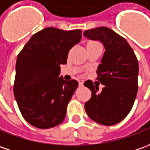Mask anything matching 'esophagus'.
I'll use <instances>...</instances> for the list:
<instances>
[{"instance_id": "34e87169", "label": "esophagus", "mask_w": 150, "mask_h": 150, "mask_svg": "<svg viewBox=\"0 0 150 150\" xmlns=\"http://www.w3.org/2000/svg\"><path fill=\"white\" fill-rule=\"evenodd\" d=\"M83 85H84V81H83V80H79V85L82 86Z\"/></svg>"}]
</instances>
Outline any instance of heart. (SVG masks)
I'll return each mask as SVG.
<instances>
[{
    "label": "heart",
    "mask_w": 150,
    "mask_h": 150,
    "mask_svg": "<svg viewBox=\"0 0 150 150\" xmlns=\"http://www.w3.org/2000/svg\"><path fill=\"white\" fill-rule=\"evenodd\" d=\"M91 43H96V42H94V41H91V42H89L88 44H91Z\"/></svg>",
    "instance_id": "b5f03b06"
}]
</instances>
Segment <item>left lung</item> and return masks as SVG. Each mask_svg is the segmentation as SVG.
Here are the masks:
<instances>
[{"instance_id":"1","label":"left lung","mask_w":150,"mask_h":150,"mask_svg":"<svg viewBox=\"0 0 150 150\" xmlns=\"http://www.w3.org/2000/svg\"><path fill=\"white\" fill-rule=\"evenodd\" d=\"M84 35L99 40L105 46V54L96 71L97 80L105 87H99L91 80L85 82L91 90V100L85 110L92 120L110 126L122 121L131 110L138 92L139 63L127 40L108 27L87 30Z\"/></svg>"}]
</instances>
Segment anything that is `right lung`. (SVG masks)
Returning a JSON list of instances; mask_svg holds the SVG:
<instances>
[{"label":"right lung","instance_id":"obj_1","mask_svg":"<svg viewBox=\"0 0 150 150\" xmlns=\"http://www.w3.org/2000/svg\"><path fill=\"white\" fill-rule=\"evenodd\" d=\"M80 39V29L66 31L48 27L34 34L19 53L14 96L30 125L49 129L65 120L78 82L59 77V65L66 64L69 50Z\"/></svg>","mask_w":150,"mask_h":150}]
</instances>
